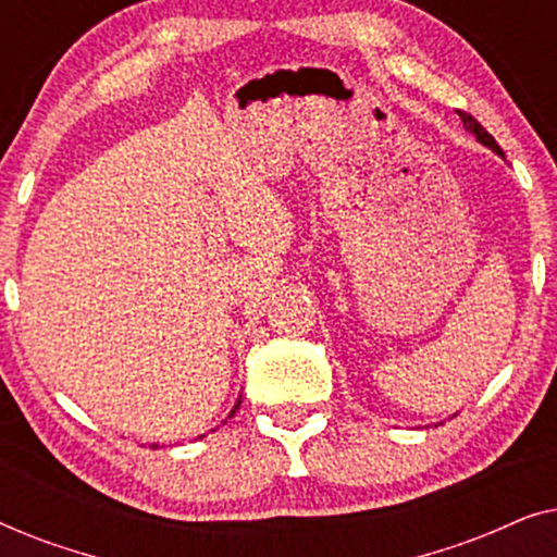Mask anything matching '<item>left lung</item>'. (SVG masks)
<instances>
[{
	"label": "left lung",
	"mask_w": 557,
	"mask_h": 557,
	"mask_svg": "<svg viewBox=\"0 0 557 557\" xmlns=\"http://www.w3.org/2000/svg\"><path fill=\"white\" fill-rule=\"evenodd\" d=\"M459 116H461V121H463V128H467V132H471V134H474V136H476V141H479V144H484V147H490L492 151H497V154H499V157H505V154H502L499 144H497V141H494V136H492L490 132H486V128H484L482 124H479V121H476L474 116H469V113H467V111H459Z\"/></svg>",
	"instance_id": "1"
}]
</instances>
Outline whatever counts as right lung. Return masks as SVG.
<instances>
[{
	"label": "right lung",
	"mask_w": 557,
	"mask_h": 557,
	"mask_svg": "<svg viewBox=\"0 0 557 557\" xmlns=\"http://www.w3.org/2000/svg\"><path fill=\"white\" fill-rule=\"evenodd\" d=\"M238 406H240V400H238V403H235V408H233V410H231V416H233V413H235V410H238ZM200 438H202V436H200ZM151 448H157V444H151Z\"/></svg>",
	"instance_id": "add662e5"
}]
</instances>
